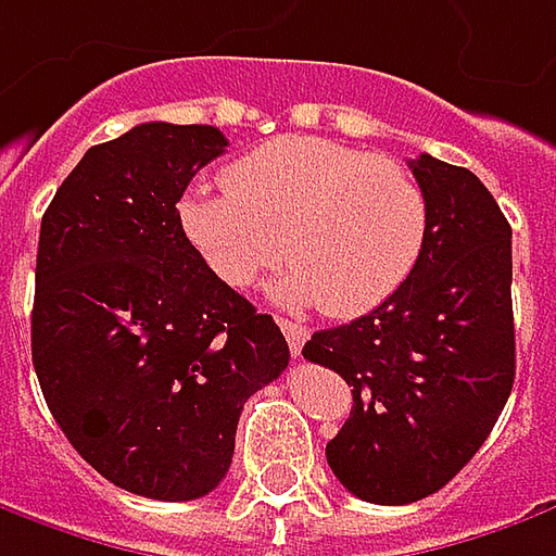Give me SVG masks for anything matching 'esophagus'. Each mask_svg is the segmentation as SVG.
<instances>
[{
    "label": "esophagus",
    "instance_id": "obj_1",
    "mask_svg": "<svg viewBox=\"0 0 556 556\" xmlns=\"http://www.w3.org/2000/svg\"><path fill=\"white\" fill-rule=\"evenodd\" d=\"M279 329H282V336H286V342H289V351L292 354H302L304 342H307V326L295 324V320H279Z\"/></svg>",
    "mask_w": 556,
    "mask_h": 556
}]
</instances>
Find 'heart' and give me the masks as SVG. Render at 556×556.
<instances>
[{"mask_svg": "<svg viewBox=\"0 0 556 556\" xmlns=\"http://www.w3.org/2000/svg\"><path fill=\"white\" fill-rule=\"evenodd\" d=\"M224 186H192L180 227L232 289L252 286L286 252L292 264L270 282L279 304L357 317L386 302L420 257L426 199L395 157L277 136L236 157Z\"/></svg>", "mask_w": 556, "mask_h": 556, "instance_id": "heart-1", "label": "heart"}]
</instances>
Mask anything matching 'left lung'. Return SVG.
<instances>
[{"label": "left lung", "instance_id": "8db88e82", "mask_svg": "<svg viewBox=\"0 0 556 556\" xmlns=\"http://www.w3.org/2000/svg\"><path fill=\"white\" fill-rule=\"evenodd\" d=\"M410 170L426 199L410 277L302 351L351 386L326 460L370 504H414L447 485L489 439L517 374L507 217L467 167L420 155Z\"/></svg>", "mask_w": 556, "mask_h": 556}]
</instances>
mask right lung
Masks as SVG:
<instances>
[{"label":"right lung","mask_w":556,"mask_h":556,"mask_svg":"<svg viewBox=\"0 0 556 556\" xmlns=\"http://www.w3.org/2000/svg\"><path fill=\"white\" fill-rule=\"evenodd\" d=\"M227 136L139 124L92 146L42 214L30 345L74 451L124 492L217 489L242 404L289 367L270 314L214 277L177 202Z\"/></svg>","instance_id":"add662e5"}]
</instances>
